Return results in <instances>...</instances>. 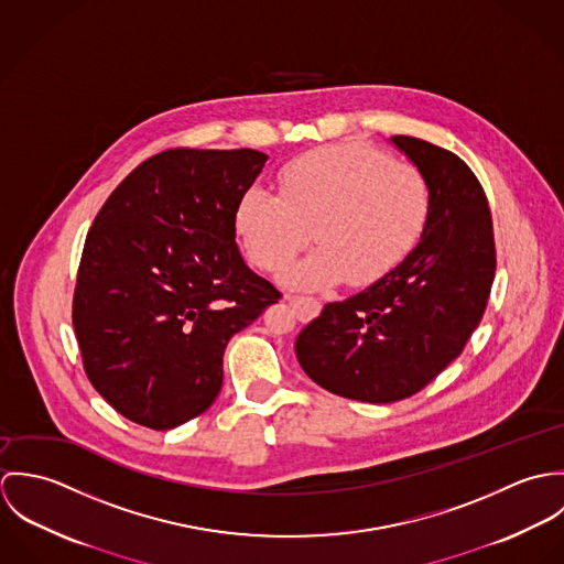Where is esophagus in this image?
Instances as JSON below:
<instances>
[{"label": "esophagus", "instance_id": "obj_1", "mask_svg": "<svg viewBox=\"0 0 564 564\" xmlns=\"http://www.w3.org/2000/svg\"><path fill=\"white\" fill-rule=\"evenodd\" d=\"M289 304L293 306L295 315L300 322H311L322 313V304L315 297H300V295H289Z\"/></svg>", "mask_w": 564, "mask_h": 564}]
</instances>
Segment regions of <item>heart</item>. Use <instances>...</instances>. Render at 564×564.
Returning <instances> with one entry per match:
<instances>
[{
	"instance_id": "heart-1",
	"label": "heart",
	"mask_w": 564,
	"mask_h": 564,
	"mask_svg": "<svg viewBox=\"0 0 564 564\" xmlns=\"http://www.w3.org/2000/svg\"><path fill=\"white\" fill-rule=\"evenodd\" d=\"M430 210L432 188L419 166L345 143L286 162L278 191L247 186L235 226L249 260L269 273L306 247L313 228L319 245L286 282L322 289L347 275L369 284L393 271L423 237Z\"/></svg>"
}]
</instances>
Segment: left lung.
Listing matches in <instances>:
<instances>
[{"instance_id":"1","label":"left lung","mask_w":564,"mask_h":564,"mask_svg":"<svg viewBox=\"0 0 564 564\" xmlns=\"http://www.w3.org/2000/svg\"><path fill=\"white\" fill-rule=\"evenodd\" d=\"M391 141L430 182L425 232L393 271L327 304L295 340L311 380L358 402L405 400L456 360L482 322L497 264L488 199L467 162L414 137Z\"/></svg>"}]
</instances>
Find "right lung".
Returning <instances> with one entry per match:
<instances>
[{
  "label": "right lung",
  "mask_w": 564,
  "mask_h": 564,
  "mask_svg": "<svg viewBox=\"0 0 564 564\" xmlns=\"http://www.w3.org/2000/svg\"><path fill=\"white\" fill-rule=\"evenodd\" d=\"M264 162L256 150H166L97 213L72 317L90 384L126 419L171 430L208 410L228 340L282 297L237 247V204Z\"/></svg>",
  "instance_id": "add662e5"
}]
</instances>
